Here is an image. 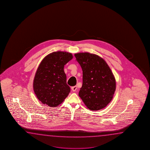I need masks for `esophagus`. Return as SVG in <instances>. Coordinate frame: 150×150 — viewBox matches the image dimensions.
<instances>
[{"instance_id": "obj_1", "label": "esophagus", "mask_w": 150, "mask_h": 150, "mask_svg": "<svg viewBox=\"0 0 150 150\" xmlns=\"http://www.w3.org/2000/svg\"><path fill=\"white\" fill-rule=\"evenodd\" d=\"M76 89H77V87H76V86H73V87H71V90H72L73 92H76Z\"/></svg>"}]
</instances>
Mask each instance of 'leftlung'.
Here are the masks:
<instances>
[{
    "label": "left lung",
    "mask_w": 150,
    "mask_h": 150,
    "mask_svg": "<svg viewBox=\"0 0 150 150\" xmlns=\"http://www.w3.org/2000/svg\"><path fill=\"white\" fill-rule=\"evenodd\" d=\"M83 70V85L79 96L91 110L105 107L112 101L116 89V81L105 61L88 52L74 54Z\"/></svg>",
    "instance_id": "8db88e82"
}]
</instances>
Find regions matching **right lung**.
<instances>
[{"label": "right lung", "instance_id": "obj_1", "mask_svg": "<svg viewBox=\"0 0 150 150\" xmlns=\"http://www.w3.org/2000/svg\"><path fill=\"white\" fill-rule=\"evenodd\" d=\"M72 58L71 53L57 51L48 54L42 61L35 74L33 88L42 103L57 107L70 92L64 67Z\"/></svg>", "mask_w": 150, "mask_h": 150}]
</instances>
